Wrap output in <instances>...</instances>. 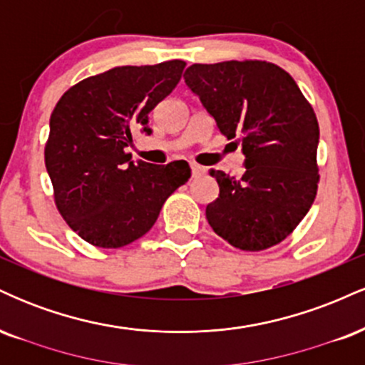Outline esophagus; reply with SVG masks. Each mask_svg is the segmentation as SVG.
I'll list each match as a JSON object with an SVG mask.
<instances>
[{"mask_svg": "<svg viewBox=\"0 0 365 365\" xmlns=\"http://www.w3.org/2000/svg\"><path fill=\"white\" fill-rule=\"evenodd\" d=\"M190 168H192V177H199V175H202V173H204V168H202V166L195 165V163H192Z\"/></svg>", "mask_w": 365, "mask_h": 365, "instance_id": "esophagus-1", "label": "esophagus"}]
</instances>
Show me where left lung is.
Instances as JSON below:
<instances>
[{
    "label": "left lung",
    "instance_id": "obj_1",
    "mask_svg": "<svg viewBox=\"0 0 365 365\" xmlns=\"http://www.w3.org/2000/svg\"><path fill=\"white\" fill-rule=\"evenodd\" d=\"M185 83L245 156L240 178L211 170L220 195L206 217L221 238L257 252L284 240L317 194L319 125L299 86L274 63L188 66Z\"/></svg>",
    "mask_w": 365,
    "mask_h": 365
}]
</instances>
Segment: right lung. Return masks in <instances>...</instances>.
Masks as SVG:
<instances>
[{"mask_svg":"<svg viewBox=\"0 0 365 365\" xmlns=\"http://www.w3.org/2000/svg\"><path fill=\"white\" fill-rule=\"evenodd\" d=\"M187 63L116 66L70 87L49 120L44 163L54 204L91 245L120 249L149 232L166 199L190 178L187 161H130L135 130L177 87Z\"/></svg>","mask_w":365,"mask_h":365,"instance_id":"add662e5","label":"right lung"}]
</instances>
